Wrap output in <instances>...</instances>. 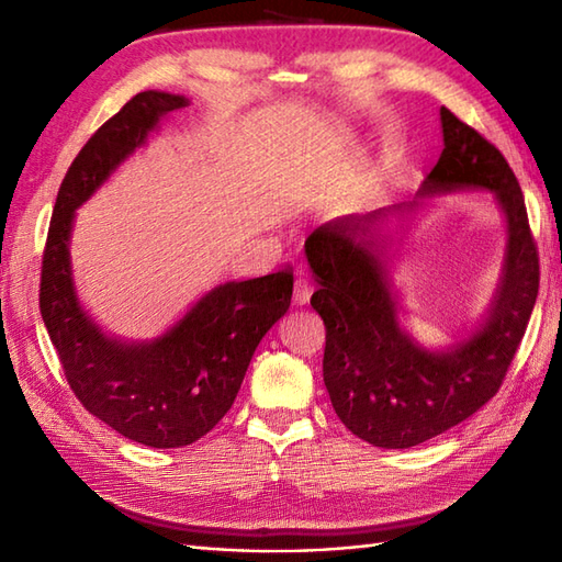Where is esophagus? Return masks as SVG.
<instances>
[{
  "mask_svg": "<svg viewBox=\"0 0 562 562\" xmlns=\"http://www.w3.org/2000/svg\"><path fill=\"white\" fill-rule=\"evenodd\" d=\"M310 295H313V285H310V279L305 277V273H301V277L295 279V289H293V297L297 305H305L310 301Z\"/></svg>",
  "mask_w": 562,
  "mask_h": 562,
  "instance_id": "1",
  "label": "esophagus"
}]
</instances>
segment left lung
Returning <instances> with one entry per match:
<instances>
[{
  "label": "left lung",
  "mask_w": 562,
  "mask_h": 562,
  "mask_svg": "<svg viewBox=\"0 0 562 562\" xmlns=\"http://www.w3.org/2000/svg\"><path fill=\"white\" fill-rule=\"evenodd\" d=\"M445 148L414 202L322 223L305 240L315 273L313 305L327 327L324 384L344 426L384 450H406L488 404L501 390L539 295V252L525 194L505 156L440 108ZM491 191L506 216V257L494 301L464 340L426 349L397 324L389 279L392 220L417 213L432 195Z\"/></svg>",
  "instance_id": "left-lung-1"
}]
</instances>
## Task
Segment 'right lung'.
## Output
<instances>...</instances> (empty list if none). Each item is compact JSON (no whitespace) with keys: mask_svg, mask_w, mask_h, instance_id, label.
Returning a JSON list of instances; mask_svg holds the SVG:
<instances>
[{"mask_svg":"<svg viewBox=\"0 0 562 562\" xmlns=\"http://www.w3.org/2000/svg\"><path fill=\"white\" fill-rule=\"evenodd\" d=\"M190 98L144 91L110 117L74 158L49 221L41 315L79 402L127 440L158 450L196 442L228 414L249 360L291 305L293 271L226 281L204 293L156 339L105 334L79 303L71 273L77 209Z\"/></svg>","mask_w":562,"mask_h":562,"instance_id":"1","label":"right lung"}]
</instances>
